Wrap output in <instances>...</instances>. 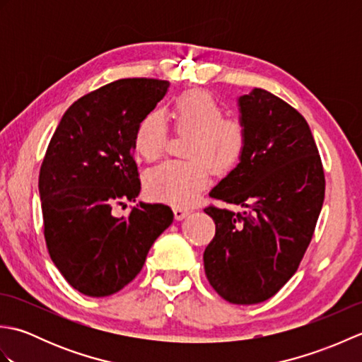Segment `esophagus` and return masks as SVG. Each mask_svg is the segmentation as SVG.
<instances>
[{"label":"esophagus","mask_w":362,"mask_h":362,"mask_svg":"<svg viewBox=\"0 0 362 362\" xmlns=\"http://www.w3.org/2000/svg\"><path fill=\"white\" fill-rule=\"evenodd\" d=\"M189 213H191V210H189V209H187V206H182V205H177V206H174V216H175V219H177V221L185 219Z\"/></svg>","instance_id":"obj_1"}]
</instances>
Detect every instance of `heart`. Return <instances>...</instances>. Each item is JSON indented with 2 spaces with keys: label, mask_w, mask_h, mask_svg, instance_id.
<instances>
[{
  "label": "heart",
  "mask_w": 362,
  "mask_h": 362,
  "mask_svg": "<svg viewBox=\"0 0 362 362\" xmlns=\"http://www.w3.org/2000/svg\"><path fill=\"white\" fill-rule=\"evenodd\" d=\"M174 126L191 135L188 161H165L146 173L149 194L171 204H188L206 187L210 166L218 173L232 169L240 160L244 144V126L235 118H222L224 110L210 93L187 91L174 104ZM168 140L166 119L161 112H151L136 130V149L148 161L161 157Z\"/></svg>",
  "instance_id": "heart-1"
}]
</instances>
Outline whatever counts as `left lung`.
<instances>
[{"instance_id":"8db88e82","label":"left lung","mask_w":362,"mask_h":362,"mask_svg":"<svg viewBox=\"0 0 362 362\" xmlns=\"http://www.w3.org/2000/svg\"><path fill=\"white\" fill-rule=\"evenodd\" d=\"M245 144L210 196L245 209L209 206L216 235L204 252L213 289L235 305L264 302L296 274L322 210L325 177L308 122L263 88L238 98Z\"/></svg>"}]
</instances>
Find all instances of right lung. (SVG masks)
Here are the masks:
<instances>
[{"label":"right lung","instance_id":"add662e5","mask_svg":"<svg viewBox=\"0 0 362 362\" xmlns=\"http://www.w3.org/2000/svg\"><path fill=\"white\" fill-rule=\"evenodd\" d=\"M169 88L168 81L119 79L70 105L54 132L38 177L45 240L52 263L74 289L105 297L132 281L153 241L173 224L168 205L135 202L136 130Z\"/></svg>","mask_w":362,"mask_h":362}]
</instances>
